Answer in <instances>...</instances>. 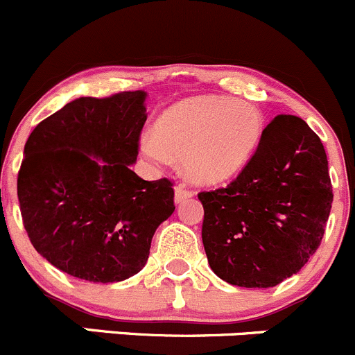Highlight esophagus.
Here are the masks:
<instances>
[{
  "instance_id": "obj_1",
  "label": "esophagus",
  "mask_w": 355,
  "mask_h": 355,
  "mask_svg": "<svg viewBox=\"0 0 355 355\" xmlns=\"http://www.w3.org/2000/svg\"><path fill=\"white\" fill-rule=\"evenodd\" d=\"M192 196H194V192L189 191L185 185H177L175 187V202H182V200L192 198Z\"/></svg>"
}]
</instances>
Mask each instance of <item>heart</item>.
Returning a JSON list of instances; mask_svg holds the SVG:
<instances>
[{"label": "heart", "instance_id": "obj_1", "mask_svg": "<svg viewBox=\"0 0 355 355\" xmlns=\"http://www.w3.org/2000/svg\"><path fill=\"white\" fill-rule=\"evenodd\" d=\"M263 134V113L252 103L198 96L164 110L155 134L142 135L139 148L155 163L180 156L191 180L211 185L235 177L256 153Z\"/></svg>", "mask_w": 355, "mask_h": 355}]
</instances>
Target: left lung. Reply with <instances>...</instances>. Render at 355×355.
<instances>
[{
  "label": "left lung",
  "mask_w": 355,
  "mask_h": 355,
  "mask_svg": "<svg viewBox=\"0 0 355 355\" xmlns=\"http://www.w3.org/2000/svg\"><path fill=\"white\" fill-rule=\"evenodd\" d=\"M198 198L211 270L237 287H275L324 235L333 192L323 142L302 118L278 114L239 177Z\"/></svg>",
  "instance_id": "8db88e82"
}]
</instances>
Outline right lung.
<instances>
[{
  "instance_id": "right-lung-1",
  "label": "right lung",
  "mask_w": 355,
  "mask_h": 355,
  "mask_svg": "<svg viewBox=\"0 0 355 355\" xmlns=\"http://www.w3.org/2000/svg\"><path fill=\"white\" fill-rule=\"evenodd\" d=\"M144 101V91L78 98L25 142L17 178L24 227L34 249L71 277H134L175 211L171 180H142L130 170L148 120Z\"/></svg>"
}]
</instances>
